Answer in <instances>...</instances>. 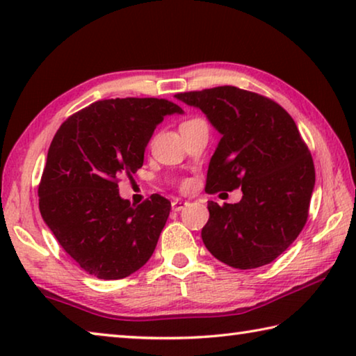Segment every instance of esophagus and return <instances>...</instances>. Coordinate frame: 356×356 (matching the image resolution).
Returning a JSON list of instances; mask_svg holds the SVG:
<instances>
[{"instance_id": "34e87169", "label": "esophagus", "mask_w": 356, "mask_h": 356, "mask_svg": "<svg viewBox=\"0 0 356 356\" xmlns=\"http://www.w3.org/2000/svg\"><path fill=\"white\" fill-rule=\"evenodd\" d=\"M171 206H172L174 212H180V210H184L186 206H188V202L182 201V200H174Z\"/></svg>"}]
</instances>
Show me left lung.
Instances as JSON below:
<instances>
[{
    "instance_id": "8db88e82",
    "label": "left lung",
    "mask_w": 356,
    "mask_h": 356,
    "mask_svg": "<svg viewBox=\"0 0 356 356\" xmlns=\"http://www.w3.org/2000/svg\"><path fill=\"white\" fill-rule=\"evenodd\" d=\"M206 114L221 140L209 163V193L242 186L237 204L209 201L201 237L229 267L248 270L282 254L308 220L316 171L284 108L236 86L174 95Z\"/></svg>"
}]
</instances>
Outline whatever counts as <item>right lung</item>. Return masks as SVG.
Wrapping results in <instances>:
<instances>
[{"label":"right lung","mask_w":356,"mask_h":356,"mask_svg":"<svg viewBox=\"0 0 356 356\" xmlns=\"http://www.w3.org/2000/svg\"><path fill=\"white\" fill-rule=\"evenodd\" d=\"M182 108L165 99H108L63 122L50 144L39 209L64 251L99 280L125 278L146 264L170 216L160 195L140 206L119 196V177L143 166L165 116Z\"/></svg>","instance_id":"right-lung-1"}]
</instances>
